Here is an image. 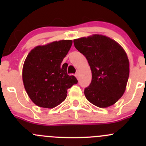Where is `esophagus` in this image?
I'll list each match as a JSON object with an SVG mask.
<instances>
[{"mask_svg": "<svg viewBox=\"0 0 146 146\" xmlns=\"http://www.w3.org/2000/svg\"><path fill=\"white\" fill-rule=\"evenodd\" d=\"M75 76H76V77L78 79L79 78V73H78V72H77V73H76V75H75Z\"/></svg>", "mask_w": 146, "mask_h": 146, "instance_id": "esophagus-1", "label": "esophagus"}]
</instances>
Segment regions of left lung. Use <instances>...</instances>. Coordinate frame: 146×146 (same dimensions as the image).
<instances>
[{"label": "left lung", "mask_w": 146, "mask_h": 146, "mask_svg": "<svg viewBox=\"0 0 146 146\" xmlns=\"http://www.w3.org/2000/svg\"><path fill=\"white\" fill-rule=\"evenodd\" d=\"M87 58L92 81L84 90L90 102L100 108L113 105L122 97L129 76V62L121 46L113 39L95 35L73 40Z\"/></svg>", "instance_id": "1"}]
</instances>
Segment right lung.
Returning <instances> with one entry per match:
<instances>
[{"label": "right lung", "instance_id": "right-lung-1", "mask_svg": "<svg viewBox=\"0 0 146 146\" xmlns=\"http://www.w3.org/2000/svg\"><path fill=\"white\" fill-rule=\"evenodd\" d=\"M72 40H61L38 46L27 55L23 69V80L28 96L37 106L54 108L65 100L67 90L78 80L67 73L61 62L71 47Z\"/></svg>", "mask_w": 146, "mask_h": 146}]
</instances>
